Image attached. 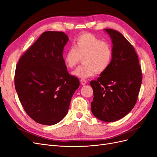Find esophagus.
<instances>
[{"mask_svg":"<svg viewBox=\"0 0 157 157\" xmlns=\"http://www.w3.org/2000/svg\"><path fill=\"white\" fill-rule=\"evenodd\" d=\"M80 83H81L82 85H85V84L87 83V80H85V79H83V78L80 79Z\"/></svg>","mask_w":157,"mask_h":157,"instance_id":"esophagus-1","label":"esophagus"}]
</instances>
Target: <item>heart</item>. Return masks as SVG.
I'll use <instances>...</instances> for the list:
<instances>
[{"label": "heart", "instance_id": "heart-1", "mask_svg": "<svg viewBox=\"0 0 157 157\" xmlns=\"http://www.w3.org/2000/svg\"><path fill=\"white\" fill-rule=\"evenodd\" d=\"M113 57L111 44L102 41L90 33L79 35L64 55V62L68 68L76 67L82 58L83 65L72 73L76 77L86 78L97 72L103 73L111 65Z\"/></svg>", "mask_w": 157, "mask_h": 157}]
</instances>
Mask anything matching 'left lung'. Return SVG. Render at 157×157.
I'll return each instance as SVG.
<instances>
[{
	"label": "left lung",
	"mask_w": 157,
	"mask_h": 157,
	"mask_svg": "<svg viewBox=\"0 0 157 157\" xmlns=\"http://www.w3.org/2000/svg\"><path fill=\"white\" fill-rule=\"evenodd\" d=\"M113 57L109 67L97 80H92L93 115L104 122H115L125 117L136 105L142 81L138 57L133 46L121 33L111 29Z\"/></svg>",
	"instance_id": "8db88e82"
}]
</instances>
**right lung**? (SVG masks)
<instances>
[{
    "mask_svg": "<svg viewBox=\"0 0 157 157\" xmlns=\"http://www.w3.org/2000/svg\"><path fill=\"white\" fill-rule=\"evenodd\" d=\"M68 40L63 32H44L17 64L14 83L18 98L27 115L39 124L54 125L62 120L79 87V80L69 74L64 62Z\"/></svg>",
    "mask_w": 157,
    "mask_h": 157,
    "instance_id": "right-lung-1",
    "label": "right lung"
}]
</instances>
